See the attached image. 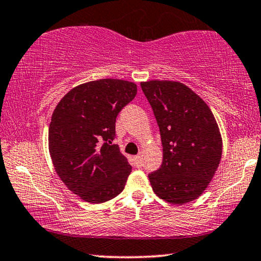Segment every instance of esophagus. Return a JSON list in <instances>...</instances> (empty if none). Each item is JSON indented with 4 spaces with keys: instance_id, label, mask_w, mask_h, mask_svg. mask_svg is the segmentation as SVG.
<instances>
[{
    "instance_id": "34e87169",
    "label": "esophagus",
    "mask_w": 261,
    "mask_h": 261,
    "mask_svg": "<svg viewBox=\"0 0 261 261\" xmlns=\"http://www.w3.org/2000/svg\"><path fill=\"white\" fill-rule=\"evenodd\" d=\"M134 159H135V163H136V165L138 166V168H141V166H143V158H142V155H135L134 157Z\"/></svg>"
}]
</instances>
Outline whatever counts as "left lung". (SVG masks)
I'll return each instance as SVG.
<instances>
[{"label":"left lung","instance_id":"obj_1","mask_svg":"<svg viewBox=\"0 0 261 261\" xmlns=\"http://www.w3.org/2000/svg\"><path fill=\"white\" fill-rule=\"evenodd\" d=\"M161 131L163 163L149 174L153 192L182 205L205 191L219 166L223 141L211 109L180 82H142Z\"/></svg>","mask_w":261,"mask_h":261}]
</instances>
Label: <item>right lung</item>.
Segmentation results:
<instances>
[{"label":"right lung","instance_id":"1","mask_svg":"<svg viewBox=\"0 0 261 261\" xmlns=\"http://www.w3.org/2000/svg\"><path fill=\"white\" fill-rule=\"evenodd\" d=\"M136 93L132 82H88L71 89L53 112L48 141L54 168L88 203H104L124 190L132 168L112 141L116 118Z\"/></svg>","mask_w":261,"mask_h":261}]
</instances>
